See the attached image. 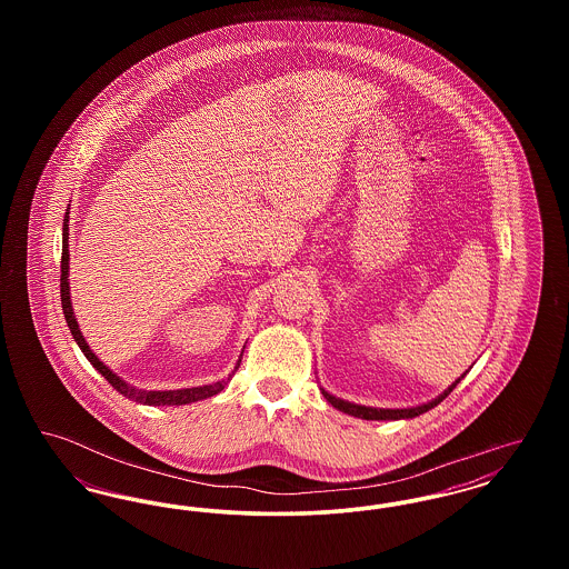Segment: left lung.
Returning a JSON list of instances; mask_svg holds the SVG:
<instances>
[{"label":"left lung","mask_w":569,"mask_h":569,"mask_svg":"<svg viewBox=\"0 0 569 569\" xmlns=\"http://www.w3.org/2000/svg\"><path fill=\"white\" fill-rule=\"evenodd\" d=\"M462 378V376H460ZM460 378L448 388V390H443V395H439L437 399H433L431 403H425V406L418 407H407V409H381V407H365V406H356V403H350V401H343V399H337V397H332V395H328L325 388H322V395L326 397V401L330 403L332 407H337L339 411H343V413H350L353 418H362V420H401V418H416V416H420V413H425V411H429V409H433L435 406H439L455 388H457V383H459Z\"/></svg>","instance_id":"1"}]
</instances>
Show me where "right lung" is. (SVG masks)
I'll list each match as a JSON object with an SVG mask.
<instances>
[{"label":"right lung","instance_id":"add662e5","mask_svg":"<svg viewBox=\"0 0 569 569\" xmlns=\"http://www.w3.org/2000/svg\"><path fill=\"white\" fill-rule=\"evenodd\" d=\"M68 221H70V217L66 216V219H63V249H61V307H63V316H66V322L70 326V332H72L74 341L79 343V348H81L82 353L87 356V360L98 369V373H102L104 378L109 379L110 386H112L119 395H123L126 399H132L136 403H142V406H188V403L202 401V399H209V397H213L217 392H221L223 386H226V379L216 381V383H211V386L181 388V390H140V388H134V386L126 383L119 376H114L109 367H107L96 353L89 350V346H87V341H84V337H82L81 328H79V322H77V318H74L72 300H70V283H68V269H70V267H68V262H70V251H68ZM241 356H243V353H241ZM239 365H241V358H239L234 371L239 369ZM234 371H232V376H234ZM232 376H228V379L232 378Z\"/></svg>","mask_w":569,"mask_h":569}]
</instances>
